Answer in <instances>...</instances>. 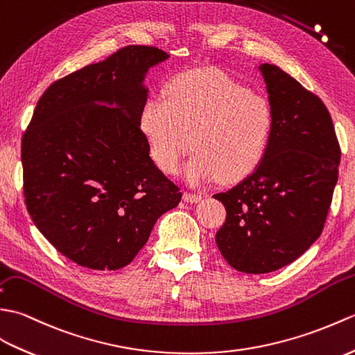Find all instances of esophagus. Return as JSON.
Returning <instances> with one entry per match:
<instances>
[{
    "instance_id": "obj_1",
    "label": "esophagus",
    "mask_w": 355,
    "mask_h": 355,
    "mask_svg": "<svg viewBox=\"0 0 355 355\" xmlns=\"http://www.w3.org/2000/svg\"><path fill=\"white\" fill-rule=\"evenodd\" d=\"M184 199H185V202L198 203V202L202 200V194H199V193H191V191H185V193H184Z\"/></svg>"
}]
</instances>
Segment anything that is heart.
Returning a JSON list of instances; mask_svg holds the SVG:
<instances>
[{
	"label": "heart",
	"instance_id": "1",
	"mask_svg": "<svg viewBox=\"0 0 355 355\" xmlns=\"http://www.w3.org/2000/svg\"><path fill=\"white\" fill-rule=\"evenodd\" d=\"M139 121L156 164L168 175L193 147L185 178L200 185L218 175L230 182L254 171L272 141L275 111L263 94L209 68L176 76L165 98L147 101Z\"/></svg>",
	"mask_w": 355,
	"mask_h": 355
}]
</instances>
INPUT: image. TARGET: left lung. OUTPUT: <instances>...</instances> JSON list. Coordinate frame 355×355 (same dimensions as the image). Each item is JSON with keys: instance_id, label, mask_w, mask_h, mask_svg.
<instances>
[{"instance_id": "left-lung-1", "label": "left lung", "mask_w": 355, "mask_h": 355, "mask_svg": "<svg viewBox=\"0 0 355 355\" xmlns=\"http://www.w3.org/2000/svg\"><path fill=\"white\" fill-rule=\"evenodd\" d=\"M258 69L275 111L272 141L252 175L214 194L226 208L216 234L220 254L235 270L255 275L293 263L319 239L340 164L324 101L277 65Z\"/></svg>"}]
</instances>
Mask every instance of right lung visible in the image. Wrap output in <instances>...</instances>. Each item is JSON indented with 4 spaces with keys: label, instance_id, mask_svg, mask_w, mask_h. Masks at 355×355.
Segmentation results:
<instances>
[{
    "label": "right lung",
    "instance_id": "right-lung-1",
    "mask_svg": "<svg viewBox=\"0 0 355 355\" xmlns=\"http://www.w3.org/2000/svg\"><path fill=\"white\" fill-rule=\"evenodd\" d=\"M167 58L156 46L128 45L59 78L39 98L24 132L28 214L78 266H128L156 220L182 199L180 188L148 155L139 121L147 101L144 76Z\"/></svg>",
    "mask_w": 355,
    "mask_h": 355
}]
</instances>
